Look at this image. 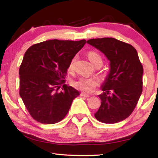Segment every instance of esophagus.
Masks as SVG:
<instances>
[{"label": "esophagus", "instance_id": "1", "mask_svg": "<svg viewBox=\"0 0 158 158\" xmlns=\"http://www.w3.org/2000/svg\"><path fill=\"white\" fill-rule=\"evenodd\" d=\"M81 96H82V97H85V98H86L90 97L89 95L85 94V93H81Z\"/></svg>", "mask_w": 158, "mask_h": 158}]
</instances>
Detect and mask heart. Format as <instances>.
<instances>
[{"instance_id":"1","label":"heart","mask_w":158,"mask_h":158,"mask_svg":"<svg viewBox=\"0 0 158 158\" xmlns=\"http://www.w3.org/2000/svg\"><path fill=\"white\" fill-rule=\"evenodd\" d=\"M88 57H89L90 62L92 63L93 65L99 60H102V58L98 53L95 52H89L88 53ZM77 60V56L73 58L70 60L68 65V70L73 71L74 69V65ZM98 84V81L97 79L93 78H86V77H81L78 80L73 83L74 86L81 91L85 93H90L93 91L95 88Z\"/></svg>"}]
</instances>
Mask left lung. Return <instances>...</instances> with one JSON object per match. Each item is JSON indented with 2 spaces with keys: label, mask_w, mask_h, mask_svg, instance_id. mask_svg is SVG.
I'll list each match as a JSON object with an SVG mask.
<instances>
[{
  "label": "left lung",
  "mask_w": 158,
  "mask_h": 158,
  "mask_svg": "<svg viewBox=\"0 0 158 158\" xmlns=\"http://www.w3.org/2000/svg\"><path fill=\"white\" fill-rule=\"evenodd\" d=\"M87 43L109 60V72L98 97L101 105L95 117L105 123H116L130 116L142 93L143 66L132 45L113 37L91 39Z\"/></svg>",
  "instance_id": "8db88e82"
}]
</instances>
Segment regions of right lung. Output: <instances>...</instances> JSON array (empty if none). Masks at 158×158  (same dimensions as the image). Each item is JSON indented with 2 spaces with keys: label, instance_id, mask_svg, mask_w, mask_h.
Here are the masks:
<instances>
[{
  "label": "right lung",
  "instance_id": "add662e5",
  "mask_svg": "<svg viewBox=\"0 0 158 158\" xmlns=\"http://www.w3.org/2000/svg\"><path fill=\"white\" fill-rule=\"evenodd\" d=\"M79 41L52 40L26 51L19 68V95L37 122L54 124L65 118L78 90L63 84L69 63L84 46ZM60 81L58 82V81Z\"/></svg>",
  "mask_w": 158,
  "mask_h": 158
}]
</instances>
